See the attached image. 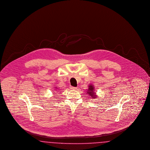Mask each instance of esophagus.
<instances>
[{
  "mask_svg": "<svg viewBox=\"0 0 150 150\" xmlns=\"http://www.w3.org/2000/svg\"><path fill=\"white\" fill-rule=\"evenodd\" d=\"M70 88V89H74V90H75V89H77V88H76V87H74V86H71Z\"/></svg>",
  "mask_w": 150,
  "mask_h": 150,
  "instance_id": "esophagus-1",
  "label": "esophagus"
}]
</instances>
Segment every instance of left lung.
I'll return each instance as SVG.
<instances>
[{"instance_id": "obj_1", "label": "left lung", "mask_w": 150, "mask_h": 150, "mask_svg": "<svg viewBox=\"0 0 150 150\" xmlns=\"http://www.w3.org/2000/svg\"><path fill=\"white\" fill-rule=\"evenodd\" d=\"M87 93L89 95V96H91L92 98H96L97 96L96 95V92H94V86H92V84H89V87H88V89L87 91Z\"/></svg>"}]
</instances>
